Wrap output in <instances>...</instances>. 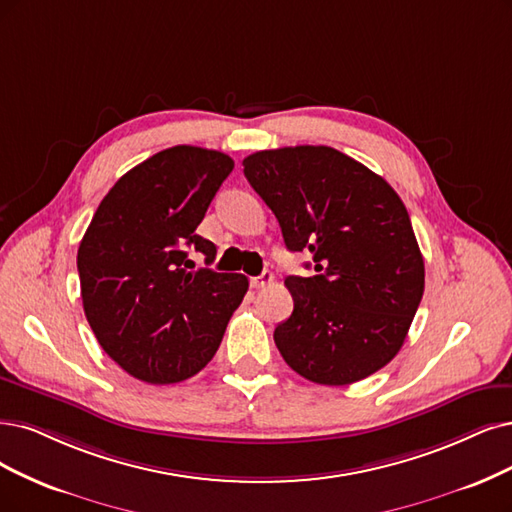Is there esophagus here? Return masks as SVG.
<instances>
[{
    "label": "esophagus",
    "mask_w": 512,
    "mask_h": 512,
    "mask_svg": "<svg viewBox=\"0 0 512 512\" xmlns=\"http://www.w3.org/2000/svg\"><path fill=\"white\" fill-rule=\"evenodd\" d=\"M270 285H274V274L272 272H263L261 276L251 278V287L253 289H266Z\"/></svg>",
    "instance_id": "esophagus-1"
}]
</instances>
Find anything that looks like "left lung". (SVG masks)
Returning <instances> with one entry per match:
<instances>
[{"label": "left lung", "mask_w": 512, "mask_h": 512, "mask_svg": "<svg viewBox=\"0 0 512 512\" xmlns=\"http://www.w3.org/2000/svg\"><path fill=\"white\" fill-rule=\"evenodd\" d=\"M242 166L287 249L312 253L316 274L285 280L293 314L274 331L285 363L323 386L380 371L424 295V259L399 194L327 145L257 151Z\"/></svg>", "instance_id": "obj_1"}]
</instances>
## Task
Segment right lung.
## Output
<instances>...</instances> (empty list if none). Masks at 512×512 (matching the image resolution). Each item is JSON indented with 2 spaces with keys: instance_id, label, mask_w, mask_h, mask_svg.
<instances>
[{
  "instance_id": "right-lung-1",
  "label": "right lung",
  "mask_w": 512,
  "mask_h": 512,
  "mask_svg": "<svg viewBox=\"0 0 512 512\" xmlns=\"http://www.w3.org/2000/svg\"><path fill=\"white\" fill-rule=\"evenodd\" d=\"M234 160L177 145L130 168L109 189L78 249L82 304L101 348L147 384H177L215 356L249 289L242 274L198 268L217 246L196 234Z\"/></svg>"
}]
</instances>
